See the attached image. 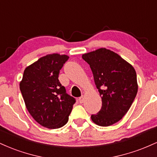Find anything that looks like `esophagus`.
Masks as SVG:
<instances>
[{
  "instance_id": "obj_1",
  "label": "esophagus",
  "mask_w": 157,
  "mask_h": 157,
  "mask_svg": "<svg viewBox=\"0 0 157 157\" xmlns=\"http://www.w3.org/2000/svg\"><path fill=\"white\" fill-rule=\"evenodd\" d=\"M79 102H80V103H82L84 102V96H81L79 98Z\"/></svg>"
}]
</instances>
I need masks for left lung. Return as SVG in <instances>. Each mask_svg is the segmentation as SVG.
<instances>
[{
    "instance_id": "1",
    "label": "left lung",
    "mask_w": 157,
    "mask_h": 157,
    "mask_svg": "<svg viewBox=\"0 0 157 157\" xmlns=\"http://www.w3.org/2000/svg\"><path fill=\"white\" fill-rule=\"evenodd\" d=\"M90 66L97 89L102 97V108L92 114V121L100 126H110L128 112L138 90L135 69L123 59L102 48L82 55Z\"/></svg>"
}]
</instances>
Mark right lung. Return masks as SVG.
<instances>
[{"label": "right lung", "instance_id": "add662e5", "mask_svg": "<svg viewBox=\"0 0 157 157\" xmlns=\"http://www.w3.org/2000/svg\"><path fill=\"white\" fill-rule=\"evenodd\" d=\"M67 55L52 54L40 58L24 70L20 89L26 109L37 122L50 129L67 123L76 100L58 80Z\"/></svg>", "mask_w": 157, "mask_h": 157}]
</instances>
